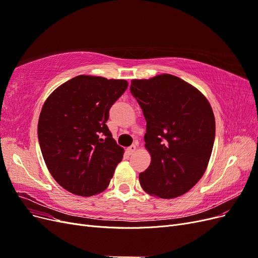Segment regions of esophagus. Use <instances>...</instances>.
Masks as SVG:
<instances>
[{"mask_svg":"<svg viewBox=\"0 0 258 258\" xmlns=\"http://www.w3.org/2000/svg\"><path fill=\"white\" fill-rule=\"evenodd\" d=\"M136 151H137V146H136V145H131L130 147L127 148L128 154H132V153H135Z\"/></svg>","mask_w":258,"mask_h":258,"instance_id":"obj_1","label":"esophagus"}]
</instances>
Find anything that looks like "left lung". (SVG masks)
<instances>
[{
	"instance_id": "8db88e82",
	"label": "left lung",
	"mask_w": 258,
	"mask_h": 258,
	"mask_svg": "<svg viewBox=\"0 0 258 258\" xmlns=\"http://www.w3.org/2000/svg\"><path fill=\"white\" fill-rule=\"evenodd\" d=\"M130 90L145 117V148L151 155L140 184L154 197L182 196L208 168L215 138L212 107L204 93L171 74L132 80Z\"/></svg>"
}]
</instances>
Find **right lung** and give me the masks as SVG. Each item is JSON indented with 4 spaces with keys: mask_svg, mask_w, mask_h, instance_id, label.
Wrapping results in <instances>:
<instances>
[{
    "mask_svg": "<svg viewBox=\"0 0 258 258\" xmlns=\"http://www.w3.org/2000/svg\"><path fill=\"white\" fill-rule=\"evenodd\" d=\"M128 87L124 80L79 75L46 99L37 134L46 167L61 187L77 196L106 189L122 159L106 126L108 111Z\"/></svg>",
    "mask_w": 258,
    "mask_h": 258,
    "instance_id": "right-lung-1",
    "label": "right lung"
}]
</instances>
